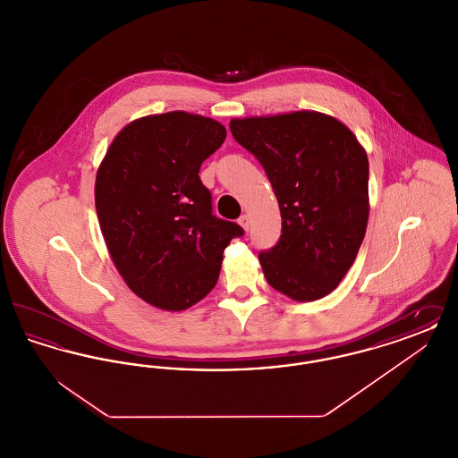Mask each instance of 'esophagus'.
Returning a JSON list of instances; mask_svg holds the SVG:
<instances>
[{
  "label": "esophagus",
  "mask_w": 458,
  "mask_h": 458,
  "mask_svg": "<svg viewBox=\"0 0 458 458\" xmlns=\"http://www.w3.org/2000/svg\"><path fill=\"white\" fill-rule=\"evenodd\" d=\"M239 225L247 232L249 230V216L247 215H243V216H240L239 218Z\"/></svg>",
  "instance_id": "1"
}]
</instances>
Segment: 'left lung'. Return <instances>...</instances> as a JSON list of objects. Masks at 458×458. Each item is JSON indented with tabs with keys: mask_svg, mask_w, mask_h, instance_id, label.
Returning <instances> with one entry per match:
<instances>
[{
	"mask_svg": "<svg viewBox=\"0 0 458 458\" xmlns=\"http://www.w3.org/2000/svg\"><path fill=\"white\" fill-rule=\"evenodd\" d=\"M230 131L259 159L282 213L280 242L259 254L267 284L297 302L323 299L366 235V149L345 123L312 109L233 118Z\"/></svg>",
	"mask_w": 458,
	"mask_h": 458,
	"instance_id": "8db88e82",
	"label": "left lung"
}]
</instances>
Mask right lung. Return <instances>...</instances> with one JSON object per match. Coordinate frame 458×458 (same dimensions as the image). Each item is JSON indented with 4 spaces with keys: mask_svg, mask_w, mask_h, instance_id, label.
Here are the masks:
<instances>
[{
    "mask_svg": "<svg viewBox=\"0 0 458 458\" xmlns=\"http://www.w3.org/2000/svg\"><path fill=\"white\" fill-rule=\"evenodd\" d=\"M226 139L213 118L148 114L111 140L94 183L109 258L131 292L163 310H185L218 282L223 252L243 230L211 213L199 170Z\"/></svg>",
    "mask_w": 458,
    "mask_h": 458,
    "instance_id": "1",
    "label": "right lung"
}]
</instances>
